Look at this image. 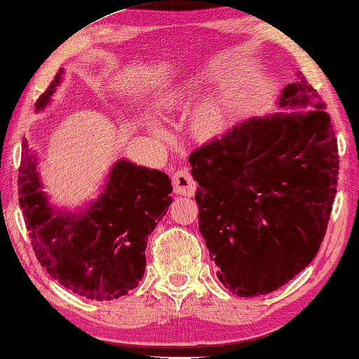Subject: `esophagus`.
<instances>
[{
  "mask_svg": "<svg viewBox=\"0 0 359 359\" xmlns=\"http://www.w3.org/2000/svg\"><path fill=\"white\" fill-rule=\"evenodd\" d=\"M172 187H174V193H177V195H184V196H193L196 191L195 179H193L189 170L184 168L175 170V174L172 175Z\"/></svg>",
  "mask_w": 359,
  "mask_h": 359,
  "instance_id": "1",
  "label": "esophagus"
}]
</instances>
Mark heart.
<instances>
[{"mask_svg": "<svg viewBox=\"0 0 359 359\" xmlns=\"http://www.w3.org/2000/svg\"><path fill=\"white\" fill-rule=\"evenodd\" d=\"M224 67L219 62H208L193 73L189 81L172 84L159 94V110L170 111L174 108L189 107L196 99L198 89L209 86L224 76ZM240 97V88L235 83L224 84L208 97L198 102L190 116L191 130L201 139H214L224 134L230 126L233 111ZM142 123L151 133H159V123L151 115H142Z\"/></svg>", "mask_w": 359, "mask_h": 359, "instance_id": "b5f03b06", "label": "heart"}]
</instances>
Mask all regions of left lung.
Here are the masks:
<instances>
[{"label": "left lung", "instance_id": "obj_1", "mask_svg": "<svg viewBox=\"0 0 359 359\" xmlns=\"http://www.w3.org/2000/svg\"><path fill=\"white\" fill-rule=\"evenodd\" d=\"M251 116L190 155L201 236L217 278L238 297L287 284L310 265L337 191L331 118L304 75Z\"/></svg>", "mask_w": 359, "mask_h": 359}]
</instances>
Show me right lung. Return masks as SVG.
<instances>
[{"label":"right lung","mask_w":359,"mask_h":359,"mask_svg":"<svg viewBox=\"0 0 359 359\" xmlns=\"http://www.w3.org/2000/svg\"><path fill=\"white\" fill-rule=\"evenodd\" d=\"M64 73L60 68L38 99L36 113L50 104ZM38 164L36 151L25 139L19 204L39 264L68 291L97 302L137 287L145 273L149 235L172 203L169 175L119 158L99 196L72 210L50 203Z\"/></svg>","instance_id":"1"}]
</instances>
